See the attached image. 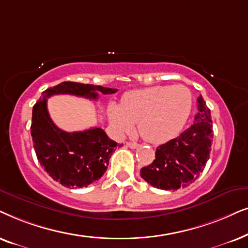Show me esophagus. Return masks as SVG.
<instances>
[{
	"mask_svg": "<svg viewBox=\"0 0 248 248\" xmlns=\"http://www.w3.org/2000/svg\"><path fill=\"white\" fill-rule=\"evenodd\" d=\"M127 146L130 147V148H137L138 147V144L137 143H133V141H128Z\"/></svg>",
	"mask_w": 248,
	"mask_h": 248,
	"instance_id": "esophagus-1",
	"label": "esophagus"
}]
</instances>
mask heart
Returning a JSON list of instances; mask_svg holds the SVG:
<instances>
[{"label": "heart", "instance_id": "b5f03b06", "mask_svg": "<svg viewBox=\"0 0 248 248\" xmlns=\"http://www.w3.org/2000/svg\"><path fill=\"white\" fill-rule=\"evenodd\" d=\"M193 108L189 88L183 85L153 86L124 95L121 107L111 104L108 118L119 136L138 128L145 140L162 144L184 129Z\"/></svg>", "mask_w": 248, "mask_h": 248}]
</instances>
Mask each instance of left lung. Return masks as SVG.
<instances>
[{
    "label": "left lung",
    "mask_w": 248,
    "mask_h": 248,
    "mask_svg": "<svg viewBox=\"0 0 248 248\" xmlns=\"http://www.w3.org/2000/svg\"><path fill=\"white\" fill-rule=\"evenodd\" d=\"M213 140L211 111L200 95L194 124L179 136L160 145L155 160L140 169V176L153 187L176 190L193 184L205 168Z\"/></svg>",
    "instance_id": "obj_1"
}]
</instances>
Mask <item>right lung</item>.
<instances>
[{
	"label": "right lung",
	"mask_w": 248,
	"mask_h": 248,
	"mask_svg": "<svg viewBox=\"0 0 248 248\" xmlns=\"http://www.w3.org/2000/svg\"><path fill=\"white\" fill-rule=\"evenodd\" d=\"M118 90L102 86L63 81L47 88L32 108L31 133L42 167L49 176L68 188L87 187L103 176L108 160L121 144L110 140L102 128L67 133L54 124L47 111V98L70 94L97 100L98 93L114 94Z\"/></svg>",
	"instance_id": "add662e5"
}]
</instances>
